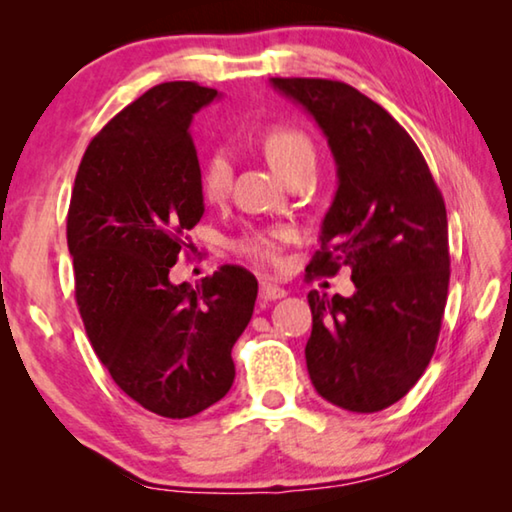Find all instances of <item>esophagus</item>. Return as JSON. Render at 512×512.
I'll return each mask as SVG.
<instances>
[{"mask_svg":"<svg viewBox=\"0 0 512 512\" xmlns=\"http://www.w3.org/2000/svg\"><path fill=\"white\" fill-rule=\"evenodd\" d=\"M284 296H287V291H284L282 287H277V284H271V282L259 284V298L262 300H280Z\"/></svg>","mask_w":512,"mask_h":512,"instance_id":"esophagus-1","label":"esophagus"}]
</instances>
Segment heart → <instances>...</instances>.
<instances>
[{"mask_svg":"<svg viewBox=\"0 0 512 512\" xmlns=\"http://www.w3.org/2000/svg\"><path fill=\"white\" fill-rule=\"evenodd\" d=\"M264 153L271 167L282 178L291 173L316 167V144L311 137L296 126H273L262 140ZM232 183V158L228 151H214L207 155L201 169V187L207 201H221L228 194ZM287 230H253L235 241V250L253 262L275 264L280 257V244L287 239Z\"/></svg>","mask_w":512,"mask_h":512,"instance_id":"1","label":"heart"}]
</instances>
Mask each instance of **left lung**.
<instances>
[{"label":"left lung","instance_id":"obj_1","mask_svg":"<svg viewBox=\"0 0 512 512\" xmlns=\"http://www.w3.org/2000/svg\"><path fill=\"white\" fill-rule=\"evenodd\" d=\"M325 133L336 160L334 203L307 273L352 268L354 296L309 291L305 348L320 397L375 413L411 391L436 350L449 289L443 194L418 144L388 112L329 79H271Z\"/></svg>","mask_w":512,"mask_h":512}]
</instances>
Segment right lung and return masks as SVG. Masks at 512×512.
Masks as SVG:
<instances>
[{
    "mask_svg": "<svg viewBox=\"0 0 512 512\" xmlns=\"http://www.w3.org/2000/svg\"><path fill=\"white\" fill-rule=\"evenodd\" d=\"M214 97L171 81L117 112L85 149L67 212L76 305L94 352L131 400L173 420L230 391L232 345L257 298L241 266H221L196 289L169 280L205 212L189 124Z\"/></svg>",
    "mask_w": 512,
    "mask_h": 512,
    "instance_id": "obj_1",
    "label": "right lung"
}]
</instances>
